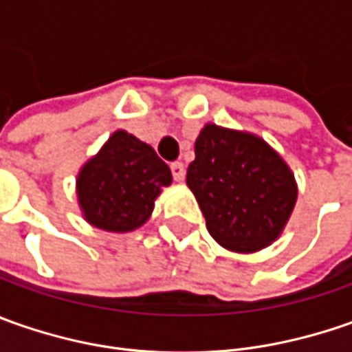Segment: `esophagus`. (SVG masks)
<instances>
[{"label":"esophagus","mask_w":352,"mask_h":352,"mask_svg":"<svg viewBox=\"0 0 352 352\" xmlns=\"http://www.w3.org/2000/svg\"><path fill=\"white\" fill-rule=\"evenodd\" d=\"M170 170H172L174 180H176V182H182L184 176H186V166H184V162H172V164H170Z\"/></svg>","instance_id":"34e87169"}]
</instances>
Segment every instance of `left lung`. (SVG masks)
<instances>
[{
    "label": "left lung",
    "instance_id": "left-lung-1",
    "mask_svg": "<svg viewBox=\"0 0 352 352\" xmlns=\"http://www.w3.org/2000/svg\"><path fill=\"white\" fill-rule=\"evenodd\" d=\"M186 184L194 192L210 235L225 249L252 252L276 239L296 206L288 164L263 139L206 125Z\"/></svg>",
    "mask_w": 352,
    "mask_h": 352
}]
</instances>
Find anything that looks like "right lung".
<instances>
[{"label": "right lung", "mask_w": 352, "mask_h": 352, "mask_svg": "<svg viewBox=\"0 0 352 352\" xmlns=\"http://www.w3.org/2000/svg\"><path fill=\"white\" fill-rule=\"evenodd\" d=\"M170 182L168 164L153 146L116 131L80 172L78 199L89 223L127 233L151 217L155 199Z\"/></svg>", "instance_id": "right-lung-1"}]
</instances>
